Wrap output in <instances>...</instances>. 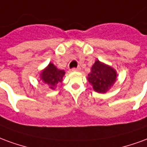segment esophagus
<instances>
[{
	"label": "esophagus",
	"instance_id": "1",
	"mask_svg": "<svg viewBox=\"0 0 147 147\" xmlns=\"http://www.w3.org/2000/svg\"><path fill=\"white\" fill-rule=\"evenodd\" d=\"M81 69L80 67H77V68H73L72 69V71H79Z\"/></svg>",
	"mask_w": 147,
	"mask_h": 147
}]
</instances>
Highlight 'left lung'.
Returning <instances> with one entry per match:
<instances>
[{
  "label": "left lung",
  "mask_w": 147,
  "mask_h": 147,
  "mask_svg": "<svg viewBox=\"0 0 147 147\" xmlns=\"http://www.w3.org/2000/svg\"><path fill=\"white\" fill-rule=\"evenodd\" d=\"M115 69L107 64L96 60L88 75V80L93 89L98 93H106L113 86L117 80Z\"/></svg>",
  "instance_id": "obj_1"
}]
</instances>
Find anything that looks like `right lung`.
<instances>
[{"label":"right lung","mask_w":147,"mask_h":147,"mask_svg":"<svg viewBox=\"0 0 147 147\" xmlns=\"http://www.w3.org/2000/svg\"><path fill=\"white\" fill-rule=\"evenodd\" d=\"M65 75V71L63 69H59L53 63H50L49 66L44 69L40 74V80L48 84L49 88L55 89L58 83L63 81V76Z\"/></svg>","instance_id":"right-lung-1"}]
</instances>
